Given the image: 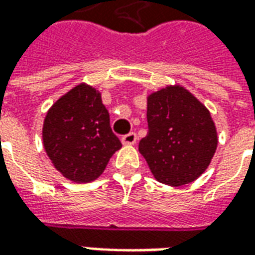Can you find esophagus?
Segmentation results:
<instances>
[{"instance_id":"obj_1","label":"esophagus","mask_w":255,"mask_h":255,"mask_svg":"<svg viewBox=\"0 0 255 255\" xmlns=\"http://www.w3.org/2000/svg\"><path fill=\"white\" fill-rule=\"evenodd\" d=\"M136 139H138L136 133L129 132V133H127V135H124V136H123L122 142L124 144H133V143H136Z\"/></svg>"}]
</instances>
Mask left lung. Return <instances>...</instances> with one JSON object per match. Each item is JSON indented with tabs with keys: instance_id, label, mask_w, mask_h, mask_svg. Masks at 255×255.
<instances>
[{
	"instance_id": "1",
	"label": "left lung",
	"mask_w": 255,
	"mask_h": 255,
	"mask_svg": "<svg viewBox=\"0 0 255 255\" xmlns=\"http://www.w3.org/2000/svg\"><path fill=\"white\" fill-rule=\"evenodd\" d=\"M149 132L139 151L160 183L183 186L202 175L217 149L210 113L180 86L165 87L147 98Z\"/></svg>"
}]
</instances>
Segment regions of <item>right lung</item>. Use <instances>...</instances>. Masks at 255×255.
Listing matches in <instances>:
<instances>
[{"label":"right lung","mask_w":255,"mask_h":255,"mask_svg":"<svg viewBox=\"0 0 255 255\" xmlns=\"http://www.w3.org/2000/svg\"><path fill=\"white\" fill-rule=\"evenodd\" d=\"M42 136L53 165L76 183L95 180L122 147L101 94L87 84L68 91L49 109Z\"/></svg>","instance_id":"right-lung-1"}]
</instances>
